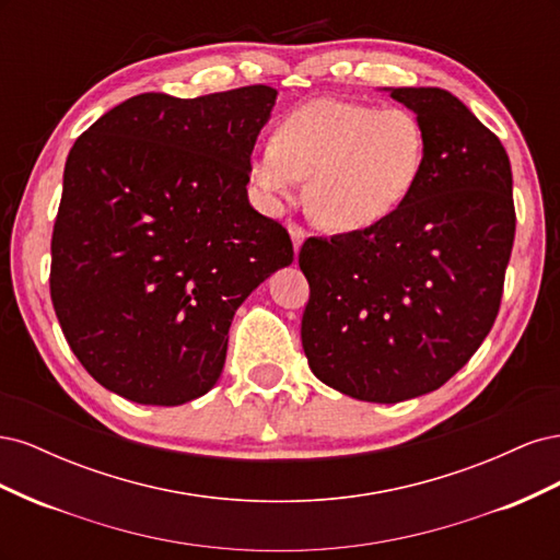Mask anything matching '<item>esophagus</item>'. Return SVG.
<instances>
[{
    "label": "esophagus",
    "instance_id": "34e87169",
    "mask_svg": "<svg viewBox=\"0 0 560 560\" xmlns=\"http://www.w3.org/2000/svg\"><path fill=\"white\" fill-rule=\"evenodd\" d=\"M287 231H290V235H292V245H294V252L299 254V249H301L303 241H306V231H303V229H301L299 224H294V222L287 224Z\"/></svg>",
    "mask_w": 560,
    "mask_h": 560
}]
</instances>
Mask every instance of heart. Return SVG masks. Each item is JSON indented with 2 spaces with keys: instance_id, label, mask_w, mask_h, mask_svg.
<instances>
[{
  "instance_id": "obj_1",
  "label": "heart",
  "mask_w": 560,
  "mask_h": 560,
  "mask_svg": "<svg viewBox=\"0 0 560 560\" xmlns=\"http://www.w3.org/2000/svg\"><path fill=\"white\" fill-rule=\"evenodd\" d=\"M430 140L406 107L319 97L287 114L254 149L249 179L278 208L308 177L306 206L334 233L369 231L401 210L425 175Z\"/></svg>"
}]
</instances>
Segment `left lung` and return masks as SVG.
<instances>
[{
  "mask_svg": "<svg viewBox=\"0 0 560 560\" xmlns=\"http://www.w3.org/2000/svg\"><path fill=\"white\" fill-rule=\"evenodd\" d=\"M383 91L425 124V175L383 224L303 243L301 343L325 385L395 404L442 387L483 343L516 214L510 156L460 100L434 86Z\"/></svg>",
  "mask_w": 560,
  "mask_h": 560,
  "instance_id": "obj_1",
  "label": "left lung"
}]
</instances>
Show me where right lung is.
Returning <instances> with one entry per match:
<instances>
[{
  "mask_svg": "<svg viewBox=\"0 0 560 560\" xmlns=\"http://www.w3.org/2000/svg\"><path fill=\"white\" fill-rule=\"evenodd\" d=\"M278 91L142 93L81 135L65 163L50 299L89 374L135 404L217 385L241 303L294 261L249 206V156Z\"/></svg>",
  "mask_w": 560,
  "mask_h": 560,
  "instance_id": "1",
  "label": "right lung"
}]
</instances>
